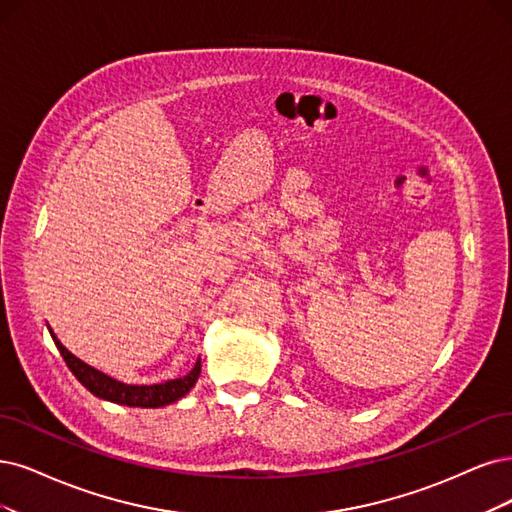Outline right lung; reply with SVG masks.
I'll use <instances>...</instances> for the list:
<instances>
[{"label":"right lung","mask_w":512,"mask_h":512,"mask_svg":"<svg viewBox=\"0 0 512 512\" xmlns=\"http://www.w3.org/2000/svg\"><path fill=\"white\" fill-rule=\"evenodd\" d=\"M52 339L56 348H59L61 356L65 358L67 367L71 369V373L78 377L82 382V386H86L94 396H99V399L111 401V403H118V405H128V407H164L179 401L181 396H185L192 386L198 382V375H200V361L194 365V369L189 371L183 377H177V380H168L164 384H154V386H128L122 384L118 380H113V377L97 371L94 367L86 365L84 361H80L78 356H73L56 335L50 331Z\"/></svg>","instance_id":"right-lung-1"}]
</instances>
